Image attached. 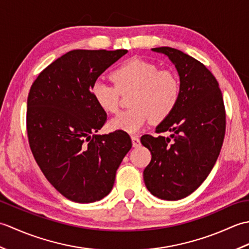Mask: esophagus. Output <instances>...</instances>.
I'll use <instances>...</instances> for the list:
<instances>
[{
    "instance_id": "1",
    "label": "esophagus",
    "mask_w": 249,
    "mask_h": 249,
    "mask_svg": "<svg viewBox=\"0 0 249 249\" xmlns=\"http://www.w3.org/2000/svg\"><path fill=\"white\" fill-rule=\"evenodd\" d=\"M131 141H133V146L137 147L140 145V139L138 136H131Z\"/></svg>"
}]
</instances>
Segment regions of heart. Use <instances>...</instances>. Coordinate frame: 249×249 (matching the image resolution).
Returning <instances> with one entry per match:
<instances>
[{
	"instance_id": "heart-1",
	"label": "heart",
	"mask_w": 249,
	"mask_h": 249,
	"mask_svg": "<svg viewBox=\"0 0 249 249\" xmlns=\"http://www.w3.org/2000/svg\"><path fill=\"white\" fill-rule=\"evenodd\" d=\"M114 82L96 80L92 86V97L107 113L119 109L120 95L131 92V107L109 122V128L133 134L151 120L158 124L176 109L181 95V83L171 70H158L154 63L133 57L122 63L111 72Z\"/></svg>"
}]
</instances>
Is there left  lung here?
Here are the masks:
<instances>
[{"mask_svg":"<svg viewBox=\"0 0 249 249\" xmlns=\"http://www.w3.org/2000/svg\"><path fill=\"white\" fill-rule=\"evenodd\" d=\"M176 66L181 95L173 112L144 135L141 143L152 160L143 171L146 188L155 197L174 201L194 193L212 170L224 142L226 112L216 78L202 63L170 47L153 48Z\"/></svg>","mask_w":249,"mask_h":249,"instance_id":"1","label":"left lung"}]
</instances>
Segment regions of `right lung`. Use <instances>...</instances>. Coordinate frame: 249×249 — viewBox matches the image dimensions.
Segmentation results:
<instances>
[{
  "label": "right lung",
  "mask_w": 249,
  "mask_h": 249,
  "mask_svg": "<svg viewBox=\"0 0 249 249\" xmlns=\"http://www.w3.org/2000/svg\"><path fill=\"white\" fill-rule=\"evenodd\" d=\"M127 50H72L52 62L28 96L26 130L31 151L57 192L78 203L106 197L131 149L127 133L96 135L107 114L92 97V86Z\"/></svg>",
  "instance_id": "obj_1"
}]
</instances>
